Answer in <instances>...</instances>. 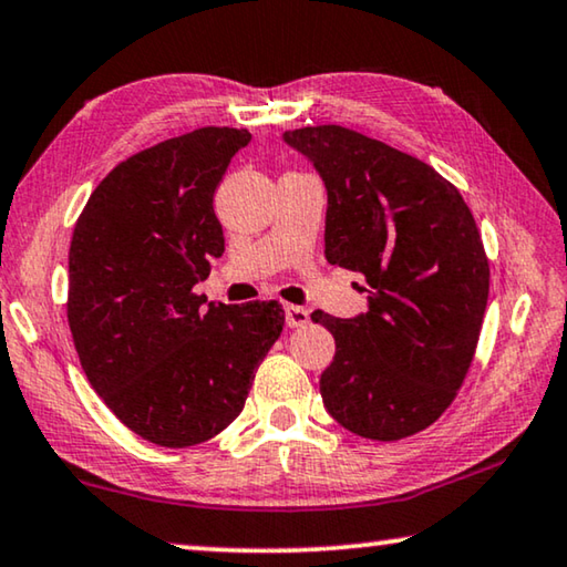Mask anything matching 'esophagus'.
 I'll use <instances>...</instances> for the list:
<instances>
[{
	"instance_id": "obj_1",
	"label": "esophagus",
	"mask_w": 567,
	"mask_h": 567,
	"mask_svg": "<svg viewBox=\"0 0 567 567\" xmlns=\"http://www.w3.org/2000/svg\"><path fill=\"white\" fill-rule=\"evenodd\" d=\"M286 324H289V327H307L309 324V311L303 307H293V303H289V307H286Z\"/></svg>"
}]
</instances>
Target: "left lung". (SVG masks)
Here are the masks:
<instances>
[{
	"mask_svg": "<svg viewBox=\"0 0 567 567\" xmlns=\"http://www.w3.org/2000/svg\"><path fill=\"white\" fill-rule=\"evenodd\" d=\"M327 188L324 258L365 276L368 311H315L334 338L327 412L393 442L440 420L473 363L488 258L457 188L414 155L340 125L284 133Z\"/></svg>",
	"mask_w": 567,
	"mask_h": 567,
	"instance_id": "8db88e82",
	"label": "left lung"
}]
</instances>
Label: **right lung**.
Returning <instances> with one entry per match:
<instances>
[{
  "instance_id": "add662e5",
  "label": "right lung",
  "mask_w": 567,
  "mask_h": 567,
  "mask_svg": "<svg viewBox=\"0 0 567 567\" xmlns=\"http://www.w3.org/2000/svg\"><path fill=\"white\" fill-rule=\"evenodd\" d=\"M248 130L202 127L106 174L69 250V327L117 420L161 447L215 437L243 412L284 330L278 301L207 303L194 286L225 252L215 192Z\"/></svg>"
}]
</instances>
